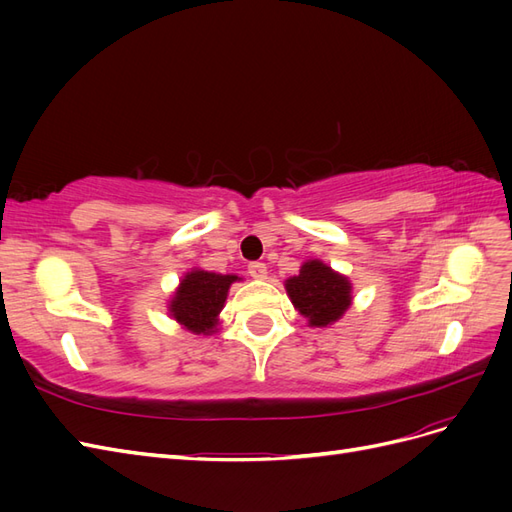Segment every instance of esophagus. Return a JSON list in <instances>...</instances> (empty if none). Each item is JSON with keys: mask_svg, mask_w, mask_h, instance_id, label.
<instances>
[{"mask_svg": "<svg viewBox=\"0 0 512 512\" xmlns=\"http://www.w3.org/2000/svg\"><path fill=\"white\" fill-rule=\"evenodd\" d=\"M247 273H250L254 280H267V265L265 262H250Z\"/></svg>", "mask_w": 512, "mask_h": 512, "instance_id": "esophagus-1", "label": "esophagus"}]
</instances>
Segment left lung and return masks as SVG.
Returning a JSON list of instances; mask_svg holds the SVG:
<instances>
[{
  "label": "left lung",
  "mask_w": 512,
  "mask_h": 512,
  "mask_svg": "<svg viewBox=\"0 0 512 512\" xmlns=\"http://www.w3.org/2000/svg\"><path fill=\"white\" fill-rule=\"evenodd\" d=\"M286 292L309 327H329L352 303V284L322 260H307L299 275L286 280Z\"/></svg>",
  "instance_id": "1"
}]
</instances>
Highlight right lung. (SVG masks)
<instances>
[{
	"mask_svg": "<svg viewBox=\"0 0 512 512\" xmlns=\"http://www.w3.org/2000/svg\"><path fill=\"white\" fill-rule=\"evenodd\" d=\"M241 280L239 275H222L203 269H192L168 303V312L183 329L196 335H211L218 327V316L228 297L232 282Z\"/></svg>",
	"mask_w": 512,
	"mask_h": 512,
	"instance_id": "1",
	"label": "right lung"
}]
</instances>
